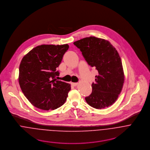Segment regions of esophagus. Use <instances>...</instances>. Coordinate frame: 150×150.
<instances>
[{"label": "esophagus", "mask_w": 150, "mask_h": 150, "mask_svg": "<svg viewBox=\"0 0 150 150\" xmlns=\"http://www.w3.org/2000/svg\"><path fill=\"white\" fill-rule=\"evenodd\" d=\"M78 83H71V85L73 86H76L78 85Z\"/></svg>", "instance_id": "esophagus-1"}]
</instances>
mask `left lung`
Returning a JSON list of instances; mask_svg holds the SVG:
<instances>
[{
	"mask_svg": "<svg viewBox=\"0 0 150 150\" xmlns=\"http://www.w3.org/2000/svg\"><path fill=\"white\" fill-rule=\"evenodd\" d=\"M82 53L88 65L98 74L93 83L92 93L85 98L91 107L100 109L112 105L117 100L124 83L121 59L116 48L105 39L88 37L74 42Z\"/></svg>",
	"mask_w": 150,
	"mask_h": 150,
	"instance_id": "8db88e82",
	"label": "left lung"
}]
</instances>
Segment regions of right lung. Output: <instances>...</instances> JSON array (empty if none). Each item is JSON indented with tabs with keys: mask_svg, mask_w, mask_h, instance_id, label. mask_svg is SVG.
Wrapping results in <instances>:
<instances>
[{
	"mask_svg": "<svg viewBox=\"0 0 150 150\" xmlns=\"http://www.w3.org/2000/svg\"><path fill=\"white\" fill-rule=\"evenodd\" d=\"M68 44L41 45L22 58L18 81L22 93L34 106L44 110H54L67 100L71 84L57 81L56 68L62 62Z\"/></svg>",
	"mask_w": 150,
	"mask_h": 150,
	"instance_id": "add662e5",
	"label": "right lung"
}]
</instances>
